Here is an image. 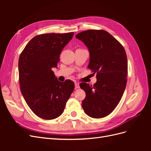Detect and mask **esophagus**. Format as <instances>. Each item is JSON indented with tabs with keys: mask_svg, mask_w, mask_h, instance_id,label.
<instances>
[{
	"mask_svg": "<svg viewBox=\"0 0 151 151\" xmlns=\"http://www.w3.org/2000/svg\"><path fill=\"white\" fill-rule=\"evenodd\" d=\"M80 88V86L79 84L78 83H75V89H78Z\"/></svg>",
	"mask_w": 151,
	"mask_h": 151,
	"instance_id": "1",
	"label": "esophagus"
}]
</instances>
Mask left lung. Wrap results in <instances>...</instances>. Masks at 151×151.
I'll list each match as a JSON object with an SVG mask.
<instances>
[{
    "label": "left lung",
    "mask_w": 151,
    "mask_h": 151,
    "mask_svg": "<svg viewBox=\"0 0 151 151\" xmlns=\"http://www.w3.org/2000/svg\"><path fill=\"white\" fill-rule=\"evenodd\" d=\"M76 38L88 47V67L94 74L96 73L97 79L93 86L80 84L86 93L82 106L90 117H105L116 107L126 88L128 64L125 50L104 30H86L76 35Z\"/></svg>",
    "instance_id": "1"
}]
</instances>
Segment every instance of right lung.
<instances>
[{"label": "right lung", "instance_id": "right-lung-1", "mask_svg": "<svg viewBox=\"0 0 151 151\" xmlns=\"http://www.w3.org/2000/svg\"><path fill=\"white\" fill-rule=\"evenodd\" d=\"M74 33H48L35 36L21 53L18 62L21 93L36 115L45 120L60 116L74 89L70 80L58 81L57 68L63 48Z\"/></svg>", "mask_w": 151, "mask_h": 151}]
</instances>
